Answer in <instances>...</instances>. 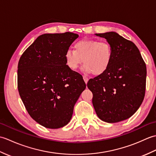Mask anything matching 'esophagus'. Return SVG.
Wrapping results in <instances>:
<instances>
[{
	"label": "esophagus",
	"instance_id": "34e87169",
	"mask_svg": "<svg viewBox=\"0 0 156 156\" xmlns=\"http://www.w3.org/2000/svg\"><path fill=\"white\" fill-rule=\"evenodd\" d=\"M83 79H84V82H85V83L87 84V82H88V78L87 77V76H83Z\"/></svg>",
	"mask_w": 156,
	"mask_h": 156
}]
</instances>
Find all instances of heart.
I'll list each match as a JSON object with an SVG mask.
<instances>
[{"instance_id": "obj_1", "label": "heart", "mask_w": 156, "mask_h": 156, "mask_svg": "<svg viewBox=\"0 0 156 156\" xmlns=\"http://www.w3.org/2000/svg\"><path fill=\"white\" fill-rule=\"evenodd\" d=\"M64 57L66 64L72 70H76L84 62L82 70L98 76L107 71L110 66L112 49L107 41L82 39L74 44V50L68 49Z\"/></svg>"}]
</instances>
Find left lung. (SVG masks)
I'll return each instance as SVG.
<instances>
[{
	"mask_svg": "<svg viewBox=\"0 0 156 156\" xmlns=\"http://www.w3.org/2000/svg\"><path fill=\"white\" fill-rule=\"evenodd\" d=\"M112 49L107 70L89 80L92 105L98 118L113 123L126 120L140 108L146 85V66L137 46L117 33L96 34Z\"/></svg>",
	"mask_w": 156,
	"mask_h": 156,
	"instance_id": "left-lung-1",
	"label": "left lung"
}]
</instances>
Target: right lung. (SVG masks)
<instances>
[{"instance_id": "1", "label": "right lung", "mask_w": 156, "mask_h": 156, "mask_svg": "<svg viewBox=\"0 0 156 156\" xmlns=\"http://www.w3.org/2000/svg\"><path fill=\"white\" fill-rule=\"evenodd\" d=\"M78 37L71 32L41 35L19 61L20 97L31 118L46 128L67 125L86 88L82 76L68 67L64 57Z\"/></svg>"}]
</instances>
